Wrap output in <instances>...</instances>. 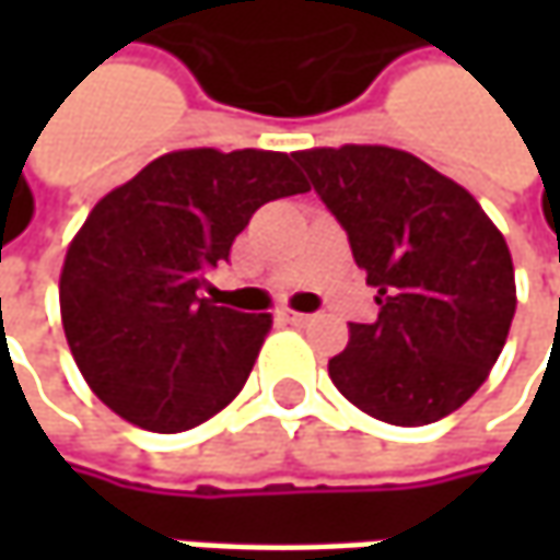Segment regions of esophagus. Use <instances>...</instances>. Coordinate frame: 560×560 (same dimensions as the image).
<instances>
[{"label":"esophagus","instance_id":"1","mask_svg":"<svg viewBox=\"0 0 560 560\" xmlns=\"http://www.w3.org/2000/svg\"><path fill=\"white\" fill-rule=\"evenodd\" d=\"M280 317H283V320H290V324H299V327H302V324H308V320H312L314 314L292 312V308H283V312H280Z\"/></svg>","mask_w":560,"mask_h":560}]
</instances>
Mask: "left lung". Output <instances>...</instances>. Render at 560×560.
Segmentation results:
<instances>
[{
    "mask_svg": "<svg viewBox=\"0 0 560 560\" xmlns=\"http://www.w3.org/2000/svg\"><path fill=\"white\" fill-rule=\"evenodd\" d=\"M292 159L342 224L380 314L349 324L330 380L396 427L458 411L502 355L517 308L505 236L480 202L411 152L305 149Z\"/></svg>",
    "mask_w": 560,
    "mask_h": 560,
    "instance_id": "obj_1",
    "label": "left lung"
}]
</instances>
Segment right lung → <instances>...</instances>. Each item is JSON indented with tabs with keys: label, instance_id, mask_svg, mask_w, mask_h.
<instances>
[{
	"label": "right lung",
	"instance_id": "obj_1",
	"mask_svg": "<svg viewBox=\"0 0 560 560\" xmlns=\"http://www.w3.org/2000/svg\"><path fill=\"white\" fill-rule=\"evenodd\" d=\"M299 192L308 184L287 152L184 149L90 211L58 299L77 368L115 415L180 433L240 396L270 314L233 312L199 290L261 205Z\"/></svg>",
	"mask_w": 560,
	"mask_h": 560
}]
</instances>
